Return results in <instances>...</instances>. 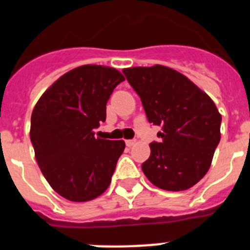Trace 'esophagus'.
<instances>
[{
  "label": "esophagus",
  "mask_w": 250,
  "mask_h": 250,
  "mask_svg": "<svg viewBox=\"0 0 250 250\" xmlns=\"http://www.w3.org/2000/svg\"><path fill=\"white\" fill-rule=\"evenodd\" d=\"M125 144H126V146H132V145L136 144V140L135 139H130V140L125 141Z\"/></svg>",
  "instance_id": "obj_1"
}]
</instances>
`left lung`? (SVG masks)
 Segmentation results:
<instances>
[{"label":"left lung","mask_w":250,"mask_h":250,"mask_svg":"<svg viewBox=\"0 0 250 250\" xmlns=\"http://www.w3.org/2000/svg\"><path fill=\"white\" fill-rule=\"evenodd\" d=\"M147 121L161 127L141 169L155 187L189 189L207 174L220 141L222 115L205 92L167 66L124 68Z\"/></svg>","instance_id":"obj_1"}]
</instances>
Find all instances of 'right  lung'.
Wrapping results in <instances>:
<instances>
[{
  "label": "right lung",
  "mask_w": 250,
  "mask_h": 250,
  "mask_svg": "<svg viewBox=\"0 0 250 250\" xmlns=\"http://www.w3.org/2000/svg\"><path fill=\"white\" fill-rule=\"evenodd\" d=\"M124 80L112 67L80 66L60 77L35 106L30 138L37 164L65 199H95L111 183L125 143L95 138L94 130L106 120V103Z\"/></svg>",
  "instance_id": "1"
}]
</instances>
